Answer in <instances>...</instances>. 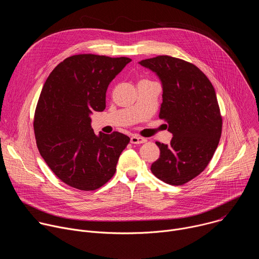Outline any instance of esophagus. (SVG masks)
Segmentation results:
<instances>
[{
    "mask_svg": "<svg viewBox=\"0 0 259 259\" xmlns=\"http://www.w3.org/2000/svg\"><path fill=\"white\" fill-rule=\"evenodd\" d=\"M144 142H146V138H144V137H140L138 135L131 136V143H133V144H140V143H144Z\"/></svg>",
    "mask_w": 259,
    "mask_h": 259,
    "instance_id": "obj_1",
    "label": "esophagus"
}]
</instances>
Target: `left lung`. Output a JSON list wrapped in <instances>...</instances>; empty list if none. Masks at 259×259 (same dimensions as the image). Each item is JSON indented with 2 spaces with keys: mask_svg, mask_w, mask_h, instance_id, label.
Here are the masks:
<instances>
[{
  "mask_svg": "<svg viewBox=\"0 0 259 259\" xmlns=\"http://www.w3.org/2000/svg\"><path fill=\"white\" fill-rule=\"evenodd\" d=\"M158 76L163 89L160 119L173 137L159 141L160 158L153 174L171 186H182L198 176L212 159L221 135L223 119L215 90L196 65L161 55L139 61Z\"/></svg>",
  "mask_w": 259,
  "mask_h": 259,
  "instance_id": "obj_1",
  "label": "left lung"
}]
</instances>
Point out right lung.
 <instances>
[{
  "instance_id": "add662e5",
  "label": "right lung",
  "mask_w": 259,
  "mask_h": 259,
  "mask_svg": "<svg viewBox=\"0 0 259 259\" xmlns=\"http://www.w3.org/2000/svg\"><path fill=\"white\" fill-rule=\"evenodd\" d=\"M131 61L94 54L73 55L49 75L35 108L33 129L39 152L53 173L81 191L102 187L130 138L120 132L96 135L91 115L103 112L109 83Z\"/></svg>"
}]
</instances>
